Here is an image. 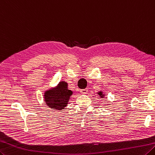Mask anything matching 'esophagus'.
I'll list each match as a JSON object with an SVG mask.
<instances>
[{
	"label": "esophagus",
	"instance_id": "obj_1",
	"mask_svg": "<svg viewBox=\"0 0 155 155\" xmlns=\"http://www.w3.org/2000/svg\"><path fill=\"white\" fill-rule=\"evenodd\" d=\"M80 92L81 94H87L88 92V89H81Z\"/></svg>",
	"mask_w": 155,
	"mask_h": 155
}]
</instances>
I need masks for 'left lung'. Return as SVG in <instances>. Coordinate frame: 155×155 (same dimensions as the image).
<instances>
[{
    "label": "left lung",
    "instance_id": "8db88e82",
    "mask_svg": "<svg viewBox=\"0 0 155 155\" xmlns=\"http://www.w3.org/2000/svg\"><path fill=\"white\" fill-rule=\"evenodd\" d=\"M99 95H100V97H102L103 96H104V95H103V94H102V92H99Z\"/></svg>",
    "mask_w": 155,
    "mask_h": 155
}]
</instances>
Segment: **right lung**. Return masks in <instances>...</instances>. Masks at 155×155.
<instances>
[{"instance_id": "add662e5", "label": "right lung", "mask_w": 155, "mask_h": 155, "mask_svg": "<svg viewBox=\"0 0 155 155\" xmlns=\"http://www.w3.org/2000/svg\"><path fill=\"white\" fill-rule=\"evenodd\" d=\"M67 83L60 82L55 89L48 91L44 94V98L48 107L56 110H63L66 105L72 94V91L68 90Z\"/></svg>"}]
</instances>
